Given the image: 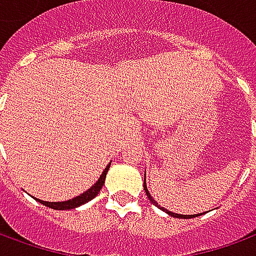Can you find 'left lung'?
I'll use <instances>...</instances> for the list:
<instances>
[{
  "label": "left lung",
  "mask_w": 256,
  "mask_h": 256,
  "mask_svg": "<svg viewBox=\"0 0 256 256\" xmlns=\"http://www.w3.org/2000/svg\"><path fill=\"white\" fill-rule=\"evenodd\" d=\"M144 189H145V192H146V196H148V198H150V203L154 204V206H156V207H159V208H160V210H163V211H164V212H167V214H168V215H172V216H174V218H182V220H189V218H194V216H198V215H203L204 214V212H203V214H194V215L176 214V212H172V211H168V210L163 208V207H160V206L158 204V202H156L155 198H152V196H150V190L146 189V185H145V180H144Z\"/></svg>",
  "instance_id": "8db88e82"
}]
</instances>
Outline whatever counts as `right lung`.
I'll return each instance as SVG.
<instances>
[{
  "mask_svg": "<svg viewBox=\"0 0 256 256\" xmlns=\"http://www.w3.org/2000/svg\"><path fill=\"white\" fill-rule=\"evenodd\" d=\"M110 166H111V163H108L106 167L104 168V172L98 178V181L92 186L90 189H88L86 192H84L82 194H79L76 198H70L67 202H44V200H40V198H36L38 200L40 203L44 204V206H46L49 208H53V210H72V208H76L79 206H82V204L88 203L90 202L92 198H94L98 192H100V189L102 188V185H104V181H106V176L108 170H110Z\"/></svg>",
  "mask_w": 256,
  "mask_h": 256,
  "instance_id": "right-lung-1",
  "label": "right lung"
}]
</instances>
